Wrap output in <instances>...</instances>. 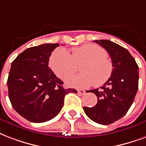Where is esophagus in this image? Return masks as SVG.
Masks as SVG:
<instances>
[{
  "instance_id": "34e87169",
  "label": "esophagus",
  "mask_w": 146,
  "mask_h": 146,
  "mask_svg": "<svg viewBox=\"0 0 146 146\" xmlns=\"http://www.w3.org/2000/svg\"><path fill=\"white\" fill-rule=\"evenodd\" d=\"M78 94H80V95H84V94H85V91H84V90H82V89H79V90H78Z\"/></svg>"
}]
</instances>
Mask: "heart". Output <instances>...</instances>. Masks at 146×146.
<instances>
[{
    "label": "heart",
    "mask_w": 146,
    "mask_h": 146,
    "mask_svg": "<svg viewBox=\"0 0 146 146\" xmlns=\"http://www.w3.org/2000/svg\"><path fill=\"white\" fill-rule=\"evenodd\" d=\"M104 48L95 44H85L72 49V55L65 48H57L52 52L49 65L59 78L65 80L77 72L78 66L82 74L69 78L66 84L71 87L88 88L104 85L112 76L113 65L108 58Z\"/></svg>",
    "instance_id": "heart-1"
}]
</instances>
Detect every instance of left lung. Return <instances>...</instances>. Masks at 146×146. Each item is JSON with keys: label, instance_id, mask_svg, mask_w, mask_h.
I'll use <instances>...</instances> for the list:
<instances>
[{"label": "left lung", "instance_id": "left-lung-1", "mask_svg": "<svg viewBox=\"0 0 146 146\" xmlns=\"http://www.w3.org/2000/svg\"><path fill=\"white\" fill-rule=\"evenodd\" d=\"M94 42L108 52L113 72L100 89L91 91L98 97L97 104L84 107V110L94 122L108 125L122 118L133 104L139 85V66L129 51L118 44L107 39Z\"/></svg>", "mask_w": 146, "mask_h": 146}]
</instances>
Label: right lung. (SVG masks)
<instances>
[{"label": "right lung", "mask_w": 146, "mask_h": 146, "mask_svg": "<svg viewBox=\"0 0 146 146\" xmlns=\"http://www.w3.org/2000/svg\"><path fill=\"white\" fill-rule=\"evenodd\" d=\"M58 43H45L28 48L13 60L7 79L12 107L33 123H44L59 113L65 96L77 93L65 89L63 82L48 68L51 54Z\"/></svg>", "instance_id": "obj_1"}]
</instances>
